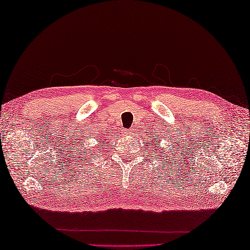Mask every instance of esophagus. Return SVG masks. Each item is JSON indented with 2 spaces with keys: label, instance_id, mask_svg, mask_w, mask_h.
Instances as JSON below:
<instances>
[{
  "label": "esophagus",
  "instance_id": "obj_1",
  "mask_svg": "<svg viewBox=\"0 0 250 250\" xmlns=\"http://www.w3.org/2000/svg\"><path fill=\"white\" fill-rule=\"evenodd\" d=\"M124 133H125L126 135H130V134H132L133 132H132V130H130V129H125V130H124Z\"/></svg>",
  "mask_w": 250,
  "mask_h": 250
}]
</instances>
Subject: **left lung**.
Returning a JSON list of instances; mask_svg holds the SVG:
<instances>
[{
  "label": "left lung",
  "mask_w": 250,
  "mask_h": 250,
  "mask_svg": "<svg viewBox=\"0 0 250 250\" xmlns=\"http://www.w3.org/2000/svg\"><path fill=\"white\" fill-rule=\"evenodd\" d=\"M158 141H159V139H158V138H157V135H156V136H155V137H151V142H152V143L150 144V145H149V146H150V147H151V148H152V149H154V150H156V149H158V148H157V147L155 146V145H156V143H159ZM164 149H165V148H164ZM152 152H154V151H152ZM163 155H164V152H161V154H159V157H160V156H163ZM159 157H158V158H159Z\"/></svg>",
  "instance_id": "8db88e82"
}]
</instances>
